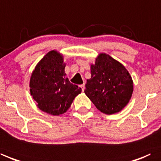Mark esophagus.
Instances as JSON below:
<instances>
[{"mask_svg":"<svg viewBox=\"0 0 161 161\" xmlns=\"http://www.w3.org/2000/svg\"><path fill=\"white\" fill-rule=\"evenodd\" d=\"M80 87L81 88V91L84 92V90H85V84H82V85H80Z\"/></svg>","mask_w":161,"mask_h":161,"instance_id":"esophagus-1","label":"esophagus"}]
</instances>
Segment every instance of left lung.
<instances>
[{
	"label": "left lung",
	"instance_id": "obj_1",
	"mask_svg": "<svg viewBox=\"0 0 161 161\" xmlns=\"http://www.w3.org/2000/svg\"><path fill=\"white\" fill-rule=\"evenodd\" d=\"M90 69L86 95L102 113L110 115L121 111L133 92V81L129 71L106 53L99 54Z\"/></svg>",
	"mask_w": 161,
	"mask_h": 161
}]
</instances>
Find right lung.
Instances as JSON below:
<instances>
[{
    "instance_id": "add662e5",
    "label": "right lung",
    "mask_w": 161,
    "mask_h": 161,
    "mask_svg": "<svg viewBox=\"0 0 161 161\" xmlns=\"http://www.w3.org/2000/svg\"><path fill=\"white\" fill-rule=\"evenodd\" d=\"M65 66L63 56L51 50L39 61L30 77V94L37 106L53 116L66 113L81 92L66 77Z\"/></svg>"
}]
</instances>
